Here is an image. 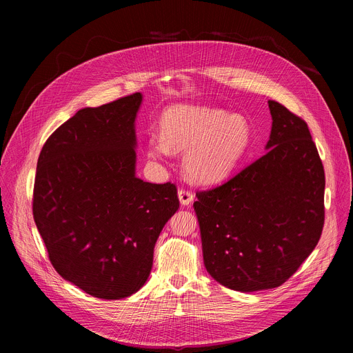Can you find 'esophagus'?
<instances>
[{"label":"esophagus","mask_w":353,"mask_h":353,"mask_svg":"<svg viewBox=\"0 0 353 353\" xmlns=\"http://www.w3.org/2000/svg\"><path fill=\"white\" fill-rule=\"evenodd\" d=\"M179 199L181 205H190L192 203L194 199V192L190 191V190H185V188H180L179 190Z\"/></svg>","instance_id":"1"}]
</instances>
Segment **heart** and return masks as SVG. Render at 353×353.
<instances>
[{"instance_id":"1","label":"heart","mask_w":353,"mask_h":353,"mask_svg":"<svg viewBox=\"0 0 353 353\" xmlns=\"http://www.w3.org/2000/svg\"><path fill=\"white\" fill-rule=\"evenodd\" d=\"M161 132L148 137V154L155 159L184 154L187 176L203 184L222 180L236 166L250 142V127L240 116L204 106H174L165 112Z\"/></svg>"}]
</instances>
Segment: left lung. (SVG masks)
I'll list each match as a JSON object with an SVG mask.
<instances>
[{
  "label": "left lung",
  "mask_w": 353,
  "mask_h": 353,
  "mask_svg": "<svg viewBox=\"0 0 353 353\" xmlns=\"http://www.w3.org/2000/svg\"><path fill=\"white\" fill-rule=\"evenodd\" d=\"M268 106V152L194 203L207 271L240 292L285 283L324 226L325 174L307 123L275 100Z\"/></svg>",
  "instance_id": "obj_1"
}]
</instances>
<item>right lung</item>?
Returning <instances> with one entry per match:
<instances>
[{
	"label": "right lung",
	"mask_w": 353,
	"mask_h": 353,
	"mask_svg": "<svg viewBox=\"0 0 353 353\" xmlns=\"http://www.w3.org/2000/svg\"><path fill=\"white\" fill-rule=\"evenodd\" d=\"M139 92L81 109L46 141L33 218L54 270L90 296L117 300L146 282L155 243L179 210L173 183L135 176Z\"/></svg>",
	"instance_id": "obj_1"
}]
</instances>
